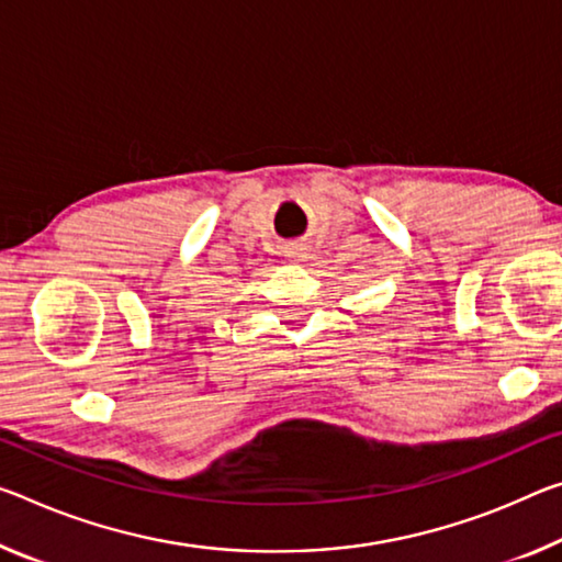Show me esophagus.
I'll return each mask as SVG.
<instances>
[{
	"label": "esophagus",
	"mask_w": 562,
	"mask_h": 562,
	"mask_svg": "<svg viewBox=\"0 0 562 562\" xmlns=\"http://www.w3.org/2000/svg\"><path fill=\"white\" fill-rule=\"evenodd\" d=\"M284 257L292 262H302L307 260V245L302 243V239H295V243H288L284 245Z\"/></svg>",
	"instance_id": "34e87169"
}]
</instances>
